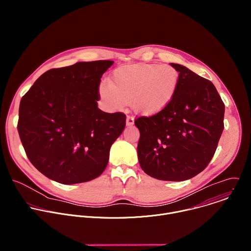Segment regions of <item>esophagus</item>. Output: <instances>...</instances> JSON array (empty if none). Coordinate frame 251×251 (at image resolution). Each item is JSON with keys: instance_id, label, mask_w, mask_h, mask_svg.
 <instances>
[{"instance_id": "1", "label": "esophagus", "mask_w": 251, "mask_h": 251, "mask_svg": "<svg viewBox=\"0 0 251 251\" xmlns=\"http://www.w3.org/2000/svg\"><path fill=\"white\" fill-rule=\"evenodd\" d=\"M134 124V117L133 116H127L126 117V125L131 126Z\"/></svg>"}]
</instances>
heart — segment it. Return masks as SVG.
<instances>
[{
  "label": "heart",
  "mask_w": 251,
  "mask_h": 251,
  "mask_svg": "<svg viewBox=\"0 0 251 251\" xmlns=\"http://www.w3.org/2000/svg\"><path fill=\"white\" fill-rule=\"evenodd\" d=\"M180 82V74L172 65L139 63L116 68L109 84L102 83L99 93L113 109L131 103L143 115L163 111L174 99Z\"/></svg>",
  "instance_id": "heart-1"
}]
</instances>
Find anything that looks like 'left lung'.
Here are the masks:
<instances>
[{"instance_id": "left-lung-1", "label": "left lung", "mask_w": 251, "mask_h": 251, "mask_svg": "<svg viewBox=\"0 0 251 251\" xmlns=\"http://www.w3.org/2000/svg\"><path fill=\"white\" fill-rule=\"evenodd\" d=\"M172 102L150 117L135 120L140 131L142 170L163 181L182 182L203 171L216 153L224 131L225 104L214 85L184 65Z\"/></svg>"}]
</instances>
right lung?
I'll list each match as a JSON object with an SVG mask.
<instances>
[{
    "label": "right lung",
    "instance_id": "1",
    "mask_svg": "<svg viewBox=\"0 0 251 251\" xmlns=\"http://www.w3.org/2000/svg\"><path fill=\"white\" fill-rule=\"evenodd\" d=\"M114 61L76 62L42 75L23 96L18 131L30 163L63 185L99 176L126 125L97 107L102 75Z\"/></svg>",
    "mask_w": 251,
    "mask_h": 251
}]
</instances>
